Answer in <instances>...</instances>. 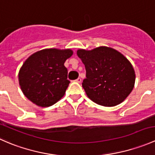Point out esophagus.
Instances as JSON below:
<instances>
[{
  "instance_id": "1",
  "label": "esophagus",
  "mask_w": 155,
  "mask_h": 155,
  "mask_svg": "<svg viewBox=\"0 0 155 155\" xmlns=\"http://www.w3.org/2000/svg\"><path fill=\"white\" fill-rule=\"evenodd\" d=\"M75 81H76V82H78V83H80V82H82V79H81V78H78V79H76Z\"/></svg>"
}]
</instances>
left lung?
<instances>
[{
  "label": "left lung",
  "instance_id": "1",
  "mask_svg": "<svg viewBox=\"0 0 155 155\" xmlns=\"http://www.w3.org/2000/svg\"><path fill=\"white\" fill-rule=\"evenodd\" d=\"M76 53L86 70L82 87L89 99L104 107H115L127 97L134 89L136 74L125 56L107 46L81 48Z\"/></svg>",
  "mask_w": 155,
  "mask_h": 155
}]
</instances>
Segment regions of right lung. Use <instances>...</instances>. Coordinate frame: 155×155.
Returning a JSON list of instances; mask_svg holds the SVG:
<instances>
[{
  "label": "right lung",
  "mask_w": 155,
  "mask_h": 155,
  "mask_svg": "<svg viewBox=\"0 0 155 155\" xmlns=\"http://www.w3.org/2000/svg\"><path fill=\"white\" fill-rule=\"evenodd\" d=\"M70 48H45L29 56L18 72V82L25 96L38 107L54 105L65 94L70 81L64 62Z\"/></svg>",
  "instance_id": "1"
}]
</instances>
